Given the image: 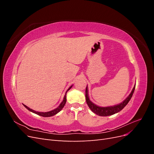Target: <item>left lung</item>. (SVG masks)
Wrapping results in <instances>:
<instances>
[{"label": "left lung", "instance_id": "left-lung-1", "mask_svg": "<svg viewBox=\"0 0 154 154\" xmlns=\"http://www.w3.org/2000/svg\"><path fill=\"white\" fill-rule=\"evenodd\" d=\"M135 87H136V85L134 86L133 88V89L130 93V95L127 97V99L125 100L122 103H120L119 105L112 106H107V107H100L96 105L90 101L89 98H88V89H87V87H86V90H85V99L90 109L93 112L95 113L96 114L100 116H108L110 115H113L116 113L119 112V111L122 110L124 107L128 104L129 101L130 99L132 98V96L133 95V93L135 90Z\"/></svg>", "mask_w": 154, "mask_h": 154}]
</instances>
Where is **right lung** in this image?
Segmentation results:
<instances>
[{
    "mask_svg": "<svg viewBox=\"0 0 154 154\" xmlns=\"http://www.w3.org/2000/svg\"><path fill=\"white\" fill-rule=\"evenodd\" d=\"M72 87V85L70 87L68 88V89H67V91H66V94H65V96H64V97H63V100L62 101V103H60V105L57 107V109H54V110H53L49 111V112H36V111H35V110H32L31 109L29 108V107H27V106L26 105H24V106L26 107V108L27 110H29V111L32 112H33V113H35V114H37V115H39V116H43V117H51V116H54V115H55V114H57V113H58L63 108V106H64L65 105H66V101H67V100H66L67 92L69 90H70V88H71Z\"/></svg>",
    "mask_w": 154,
    "mask_h": 154,
    "instance_id": "add662e5",
    "label": "right lung"
}]
</instances>
